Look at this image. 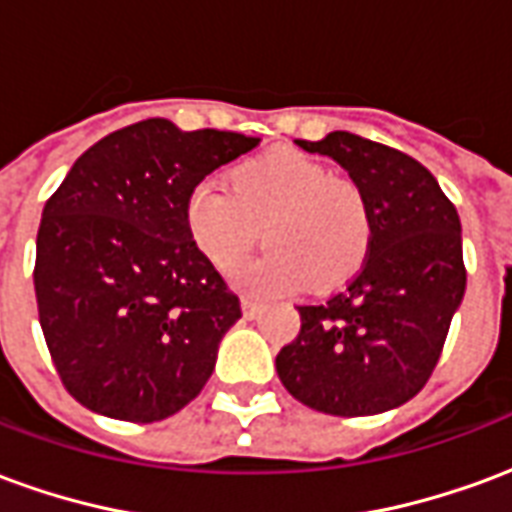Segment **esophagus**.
<instances>
[{
    "label": "esophagus",
    "mask_w": 512,
    "mask_h": 512,
    "mask_svg": "<svg viewBox=\"0 0 512 512\" xmlns=\"http://www.w3.org/2000/svg\"><path fill=\"white\" fill-rule=\"evenodd\" d=\"M241 310H244V318H257L260 315V304L255 299H241Z\"/></svg>",
    "instance_id": "esophagus-1"
}]
</instances>
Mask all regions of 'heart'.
Returning a JSON list of instances; mask_svg holds the SVG:
<instances>
[{
  "instance_id": "obj_1",
  "label": "heart",
  "mask_w": 512,
  "mask_h": 512,
  "mask_svg": "<svg viewBox=\"0 0 512 512\" xmlns=\"http://www.w3.org/2000/svg\"><path fill=\"white\" fill-rule=\"evenodd\" d=\"M227 191L200 183L183 205L197 255L233 271L263 238L268 249L238 271L252 293H293L304 282L332 290L365 266L373 213L354 180L337 178L318 158L279 147L227 172Z\"/></svg>"
}]
</instances>
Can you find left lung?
I'll list each match as a JSON object with an SVG mask.
<instances>
[{
	"mask_svg": "<svg viewBox=\"0 0 512 512\" xmlns=\"http://www.w3.org/2000/svg\"><path fill=\"white\" fill-rule=\"evenodd\" d=\"M296 145L334 158L365 191L373 246L343 290L301 304L299 337L277 354L279 381L321 414H381L439 365L466 290L461 219L428 169L395 147L348 131Z\"/></svg>",
	"mask_w": 512,
	"mask_h": 512,
	"instance_id": "8db88e82",
	"label": "left lung"
}]
</instances>
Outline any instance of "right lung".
<instances>
[{
    "label": "right lung",
    "instance_id": "1",
    "mask_svg": "<svg viewBox=\"0 0 512 512\" xmlns=\"http://www.w3.org/2000/svg\"><path fill=\"white\" fill-rule=\"evenodd\" d=\"M260 145L150 117L95 142L43 208L35 299L51 362L82 406L158 422L200 395L241 301L191 246L183 205Z\"/></svg>",
    "mask_w": 512,
    "mask_h": 512
}]
</instances>
